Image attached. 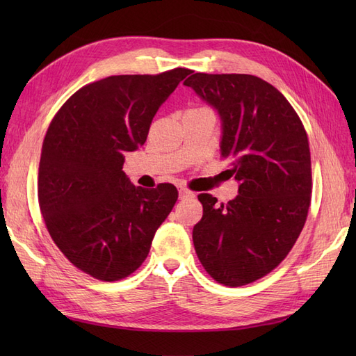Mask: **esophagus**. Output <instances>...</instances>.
Here are the masks:
<instances>
[{
    "label": "esophagus",
    "instance_id": "obj_1",
    "mask_svg": "<svg viewBox=\"0 0 356 356\" xmlns=\"http://www.w3.org/2000/svg\"><path fill=\"white\" fill-rule=\"evenodd\" d=\"M190 197H195V193L186 187H179V199H190Z\"/></svg>",
    "mask_w": 356,
    "mask_h": 356
}]
</instances>
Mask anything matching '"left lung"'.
Masks as SVG:
<instances>
[{
  "label": "left lung",
  "instance_id": "left-lung-1",
  "mask_svg": "<svg viewBox=\"0 0 356 356\" xmlns=\"http://www.w3.org/2000/svg\"><path fill=\"white\" fill-rule=\"evenodd\" d=\"M184 84L218 111L221 157L239 181V195L227 204L208 193L197 196L203 215L193 229L196 254L218 284H251L284 261L305 227L307 134L285 96L255 75L195 72Z\"/></svg>",
  "mask_w": 356,
  "mask_h": 356
}]
</instances>
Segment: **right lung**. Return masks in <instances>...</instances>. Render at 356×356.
Returning <instances> with one entry per match:
<instances>
[{
    "mask_svg": "<svg viewBox=\"0 0 356 356\" xmlns=\"http://www.w3.org/2000/svg\"><path fill=\"white\" fill-rule=\"evenodd\" d=\"M191 71L111 75L83 86L53 117L41 148L38 203L70 263L105 282L132 275L178 199L172 184L135 187L124 152L144 145L159 106Z\"/></svg>",
    "mask_w": 356,
    "mask_h": 356,
    "instance_id": "right-lung-1",
    "label": "right lung"
}]
</instances>
